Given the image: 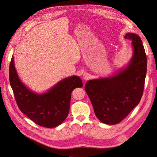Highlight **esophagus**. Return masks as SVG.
I'll return each mask as SVG.
<instances>
[{
	"mask_svg": "<svg viewBox=\"0 0 157 157\" xmlns=\"http://www.w3.org/2000/svg\"><path fill=\"white\" fill-rule=\"evenodd\" d=\"M82 78H83L84 80L86 81V80H87V79H89L90 75H89V74L87 72H84V74L82 75Z\"/></svg>",
	"mask_w": 157,
	"mask_h": 157,
	"instance_id": "obj_1",
	"label": "esophagus"
}]
</instances>
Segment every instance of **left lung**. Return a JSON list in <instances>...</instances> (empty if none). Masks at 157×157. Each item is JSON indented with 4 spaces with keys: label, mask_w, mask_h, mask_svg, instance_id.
Here are the masks:
<instances>
[{
    "label": "left lung",
    "mask_w": 157,
    "mask_h": 157,
    "mask_svg": "<svg viewBox=\"0 0 157 157\" xmlns=\"http://www.w3.org/2000/svg\"><path fill=\"white\" fill-rule=\"evenodd\" d=\"M124 38L132 41L133 49L127 67L113 76L89 80L85 85L97 117L108 125L124 119L139 104L144 88L147 57L141 39L134 33Z\"/></svg>",
    "instance_id": "obj_1"
}]
</instances>
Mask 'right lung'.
I'll list each match as a JSON object with an SVG mask.
<instances>
[{"mask_svg": "<svg viewBox=\"0 0 157 157\" xmlns=\"http://www.w3.org/2000/svg\"><path fill=\"white\" fill-rule=\"evenodd\" d=\"M9 79L21 111L36 124L49 128L60 125L68 116L73 89L82 87L79 77L73 76L59 81L44 94L29 89L19 79L13 56L10 63Z\"/></svg>", "mask_w": 157, "mask_h": 157, "instance_id": "right-lung-1", "label": "right lung"}]
</instances>
